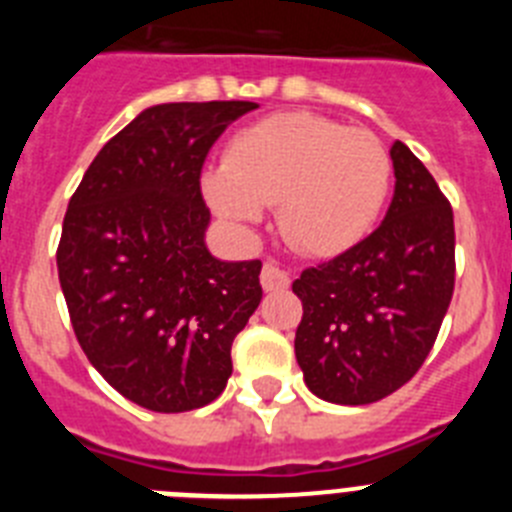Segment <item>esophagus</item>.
I'll return each instance as SVG.
<instances>
[{
	"label": "esophagus",
	"instance_id": "esophagus-1",
	"mask_svg": "<svg viewBox=\"0 0 512 512\" xmlns=\"http://www.w3.org/2000/svg\"><path fill=\"white\" fill-rule=\"evenodd\" d=\"M261 287L266 292H282V289L289 287V274L284 269H279L277 264L266 261L264 269H261Z\"/></svg>",
	"mask_w": 512,
	"mask_h": 512
}]
</instances>
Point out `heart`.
<instances>
[{
  "label": "heart",
  "mask_w": 512,
  "mask_h": 512,
  "mask_svg": "<svg viewBox=\"0 0 512 512\" xmlns=\"http://www.w3.org/2000/svg\"><path fill=\"white\" fill-rule=\"evenodd\" d=\"M392 161L369 130L312 112L253 122L207 166L205 197L228 223L256 225L277 205L279 233L310 256H336L377 223L390 194Z\"/></svg>",
  "instance_id": "heart-1"
}]
</instances>
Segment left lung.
Here are the masks:
<instances>
[{"instance_id":"obj_1","label":"left lung","mask_w":512,"mask_h":512,"mask_svg":"<svg viewBox=\"0 0 512 512\" xmlns=\"http://www.w3.org/2000/svg\"><path fill=\"white\" fill-rule=\"evenodd\" d=\"M395 194L382 225L305 269L295 354L312 395L369 405L423 366L454 295V212L405 143L390 148Z\"/></svg>"}]
</instances>
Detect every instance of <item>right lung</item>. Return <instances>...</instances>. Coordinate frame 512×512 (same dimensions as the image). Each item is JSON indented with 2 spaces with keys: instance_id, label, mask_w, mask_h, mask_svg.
Here are the masks:
<instances>
[{
  "instance_id": "1",
  "label": "right lung",
  "mask_w": 512,
  "mask_h": 512,
  "mask_svg": "<svg viewBox=\"0 0 512 512\" xmlns=\"http://www.w3.org/2000/svg\"><path fill=\"white\" fill-rule=\"evenodd\" d=\"M256 102L153 104L104 143L63 217L58 279L87 359L140 408L187 413L225 390L261 302V261L207 251V151Z\"/></svg>"
}]
</instances>
